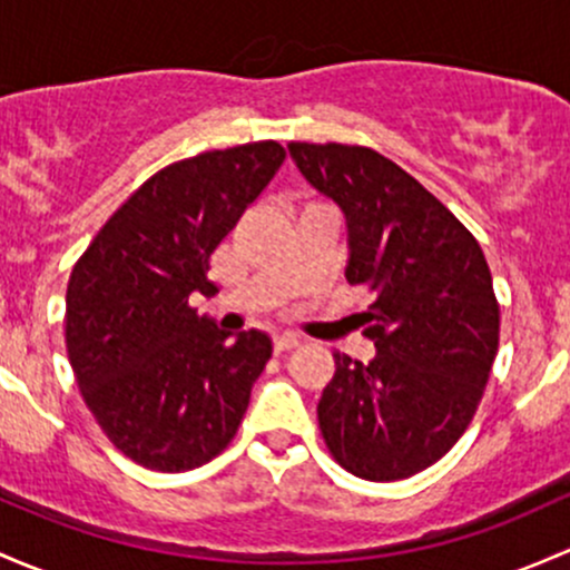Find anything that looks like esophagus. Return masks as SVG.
Here are the masks:
<instances>
[{
  "mask_svg": "<svg viewBox=\"0 0 570 570\" xmlns=\"http://www.w3.org/2000/svg\"><path fill=\"white\" fill-rule=\"evenodd\" d=\"M273 346H275V352H289V350H295V346H301V338H297L295 333H281V335H275L273 338Z\"/></svg>",
  "mask_w": 570,
  "mask_h": 570,
  "instance_id": "obj_1",
  "label": "esophagus"
}]
</instances>
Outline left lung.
<instances>
[{
	"mask_svg": "<svg viewBox=\"0 0 570 570\" xmlns=\"http://www.w3.org/2000/svg\"><path fill=\"white\" fill-rule=\"evenodd\" d=\"M301 175L346 218V281L371 292L357 325L371 363L335 352L320 429L365 481L426 470L470 426L500 344V305L478 239L415 177L368 147L292 141Z\"/></svg>",
	"mask_w": 570,
	"mask_h": 570,
	"instance_id": "left-lung-1",
	"label": "left lung"
}]
</instances>
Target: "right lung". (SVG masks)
Returning a JSON list of instances; mask_svg holds the SVG:
<instances>
[{"label":"right lung","instance_id":"obj_1","mask_svg":"<svg viewBox=\"0 0 570 570\" xmlns=\"http://www.w3.org/2000/svg\"><path fill=\"white\" fill-rule=\"evenodd\" d=\"M284 158L278 141H254L166 166L106 220L70 273L65 341L76 382L104 434L136 464L194 470L237 434L273 341L218 331L188 301L213 295L209 256Z\"/></svg>","mask_w":570,"mask_h":570}]
</instances>
